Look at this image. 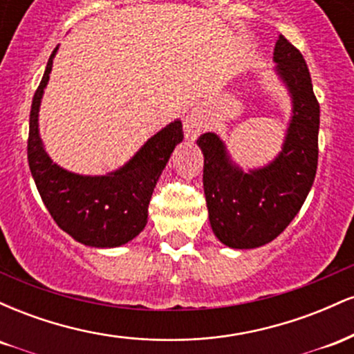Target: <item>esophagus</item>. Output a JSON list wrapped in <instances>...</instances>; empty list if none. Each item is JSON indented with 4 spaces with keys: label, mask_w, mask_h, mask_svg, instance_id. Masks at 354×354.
<instances>
[{
    "label": "esophagus",
    "mask_w": 354,
    "mask_h": 354,
    "mask_svg": "<svg viewBox=\"0 0 354 354\" xmlns=\"http://www.w3.org/2000/svg\"><path fill=\"white\" fill-rule=\"evenodd\" d=\"M185 133H186V138H189V140H196L198 136L201 135L203 129H205V118L198 109H193V111L188 113V116L185 118Z\"/></svg>",
    "instance_id": "1"
}]
</instances>
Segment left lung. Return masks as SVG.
<instances>
[{
  "instance_id": "obj_1",
  "label": "left lung",
  "mask_w": 354,
  "mask_h": 354,
  "mask_svg": "<svg viewBox=\"0 0 354 354\" xmlns=\"http://www.w3.org/2000/svg\"><path fill=\"white\" fill-rule=\"evenodd\" d=\"M273 61L291 98V118L278 156L245 171L216 133H205L196 141L205 156L203 188L211 230L234 250L259 248L279 236L301 209L316 176L319 104L306 61L283 35L274 44Z\"/></svg>"
}]
</instances>
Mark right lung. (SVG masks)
<instances>
[{
  "label": "right lung",
  "mask_w": 354,
  "mask_h": 354,
  "mask_svg": "<svg viewBox=\"0 0 354 354\" xmlns=\"http://www.w3.org/2000/svg\"><path fill=\"white\" fill-rule=\"evenodd\" d=\"M56 51L58 46L48 59L30 113L28 163L36 188L56 225L81 245L93 248L126 245L148 223V205L154 186L173 149L183 141V124L180 120L166 124L138 149L128 163L111 173L88 176L61 168L44 149L38 123L39 106Z\"/></svg>",
  "instance_id": "add662e5"
}]
</instances>
